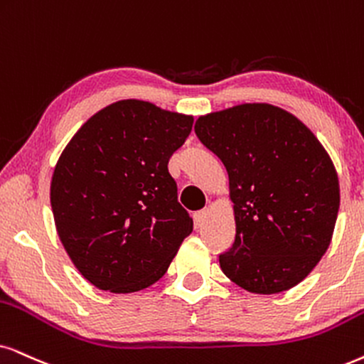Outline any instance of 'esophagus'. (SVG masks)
Listing matches in <instances>:
<instances>
[{
  "instance_id": "34e87169",
  "label": "esophagus",
  "mask_w": 364,
  "mask_h": 364,
  "mask_svg": "<svg viewBox=\"0 0 364 364\" xmlns=\"http://www.w3.org/2000/svg\"><path fill=\"white\" fill-rule=\"evenodd\" d=\"M193 218H195V225H196V227H203L205 222H206V218H208V210L196 211Z\"/></svg>"
}]
</instances>
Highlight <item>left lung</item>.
<instances>
[{"instance_id":"8db88e82","label":"left lung","mask_w":364,"mask_h":364,"mask_svg":"<svg viewBox=\"0 0 364 364\" xmlns=\"http://www.w3.org/2000/svg\"><path fill=\"white\" fill-rule=\"evenodd\" d=\"M195 132L228 174L235 242L223 274L252 294L296 287L333 238L339 179L304 122L270 104H240L196 119Z\"/></svg>"}]
</instances>
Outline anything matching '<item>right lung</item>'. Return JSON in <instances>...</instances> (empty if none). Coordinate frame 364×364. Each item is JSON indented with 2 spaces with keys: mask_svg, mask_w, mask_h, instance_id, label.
<instances>
[{
  "mask_svg": "<svg viewBox=\"0 0 364 364\" xmlns=\"http://www.w3.org/2000/svg\"><path fill=\"white\" fill-rule=\"evenodd\" d=\"M193 116L126 99L95 112L68 141L50 183L55 227L77 270L114 294L166 274L193 232L168 161Z\"/></svg>",
  "mask_w": 364,
  "mask_h": 364,
  "instance_id": "obj_1",
  "label": "right lung"
}]
</instances>
